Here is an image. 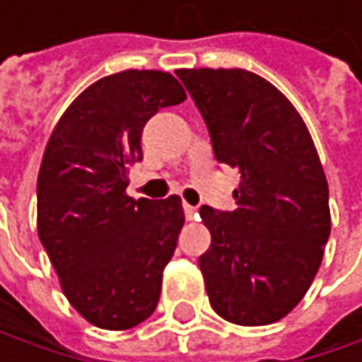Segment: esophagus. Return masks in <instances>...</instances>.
Instances as JSON below:
<instances>
[{
	"mask_svg": "<svg viewBox=\"0 0 362 362\" xmlns=\"http://www.w3.org/2000/svg\"><path fill=\"white\" fill-rule=\"evenodd\" d=\"M182 208H185V216H187L189 221L197 218V208H195V206H191V204H187V202H185V206H182Z\"/></svg>",
	"mask_w": 362,
	"mask_h": 362,
	"instance_id": "34e87169",
	"label": "esophagus"
}]
</instances>
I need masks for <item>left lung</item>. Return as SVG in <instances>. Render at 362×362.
Wrapping results in <instances>:
<instances>
[{
	"label": "left lung",
	"instance_id": "left-lung-1",
	"mask_svg": "<svg viewBox=\"0 0 362 362\" xmlns=\"http://www.w3.org/2000/svg\"><path fill=\"white\" fill-rule=\"evenodd\" d=\"M210 133L214 158L240 171L234 212L202 206L212 234L199 257L212 309L264 326L307 294L330 234L328 185L298 111L240 68L175 70Z\"/></svg>",
	"mask_w": 362,
	"mask_h": 362
}]
</instances>
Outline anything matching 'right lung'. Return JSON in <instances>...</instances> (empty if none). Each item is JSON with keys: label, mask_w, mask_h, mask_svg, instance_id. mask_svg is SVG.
Here are the masks:
<instances>
[{"label": "right lung", "mask_w": 362, "mask_h": 362, "mask_svg": "<svg viewBox=\"0 0 362 362\" xmlns=\"http://www.w3.org/2000/svg\"><path fill=\"white\" fill-rule=\"evenodd\" d=\"M185 98L169 72H115L74 98L47 144L38 236L66 298L98 328H133L158 305L185 210L177 195L128 197L126 169L144 158L146 122Z\"/></svg>", "instance_id": "right-lung-1"}]
</instances>
